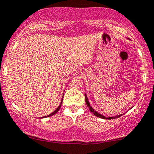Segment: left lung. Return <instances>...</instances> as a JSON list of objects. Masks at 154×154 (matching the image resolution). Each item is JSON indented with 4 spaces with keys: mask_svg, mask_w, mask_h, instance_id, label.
Returning a JSON list of instances; mask_svg holds the SVG:
<instances>
[{
    "mask_svg": "<svg viewBox=\"0 0 154 154\" xmlns=\"http://www.w3.org/2000/svg\"><path fill=\"white\" fill-rule=\"evenodd\" d=\"M85 102H86V104H87V105H88V107H89V109H90V110L92 112H93V114L95 115V116H97V117L100 118H103V119L111 120V119H116V118H119V117H120V116H123V115H119V116H115V117H108V118H106V117H105V116H103V115L98 113L97 112H96V111H95V110H93V109L92 108L91 106H90V103H89V101H88V97H87V95H85Z\"/></svg>",
    "mask_w": 154,
    "mask_h": 154,
    "instance_id": "obj_1",
    "label": "left lung"
}]
</instances>
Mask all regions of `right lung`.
I'll use <instances>...</instances> for the list:
<instances>
[{"mask_svg": "<svg viewBox=\"0 0 154 154\" xmlns=\"http://www.w3.org/2000/svg\"><path fill=\"white\" fill-rule=\"evenodd\" d=\"M62 100H63V99H62ZM62 102H61V104H60V105H59V106L58 107H57V108L56 109V110H54V112H52V113H51V114H50V115H49V116H47V117H49V116H53V115L56 114V113H57V112H58V111H59V109H60V107H61V105H62ZM42 118H46V116H45V117H42Z\"/></svg>", "mask_w": 154, "mask_h": 154, "instance_id": "right-lung-1", "label": "right lung"}]
</instances>
